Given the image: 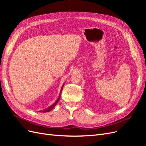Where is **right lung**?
<instances>
[{"instance_id": "1", "label": "right lung", "mask_w": 146, "mask_h": 146, "mask_svg": "<svg viewBox=\"0 0 146 146\" xmlns=\"http://www.w3.org/2000/svg\"><path fill=\"white\" fill-rule=\"evenodd\" d=\"M63 86H62V88H61V91H62V90H63ZM60 96H59V97H58V99L56 100V101L53 104V105H52L51 106H50V107H48V108H46L45 110H42V113H46V112H48V111H51V110L54 108V107H55V106L56 105V104L58 103V102L59 101V100H60Z\"/></svg>"}]
</instances>
